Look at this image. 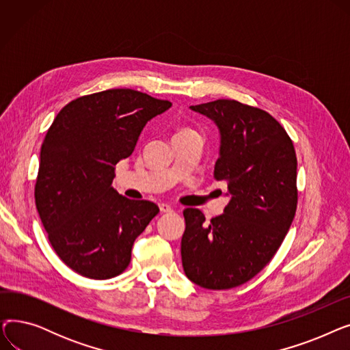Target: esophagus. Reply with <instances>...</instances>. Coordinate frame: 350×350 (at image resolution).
<instances>
[{"label":"esophagus","instance_id":"esophagus-1","mask_svg":"<svg viewBox=\"0 0 350 350\" xmlns=\"http://www.w3.org/2000/svg\"><path fill=\"white\" fill-rule=\"evenodd\" d=\"M159 208H160V211H161V213H172V211H173V207H172V206H169V204H164V203L159 204Z\"/></svg>","mask_w":350,"mask_h":350}]
</instances>
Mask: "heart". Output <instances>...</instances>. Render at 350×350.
Instances as JSON below:
<instances>
[{
	"instance_id": "b5f03b06",
	"label": "heart",
	"mask_w": 350,
	"mask_h": 350,
	"mask_svg": "<svg viewBox=\"0 0 350 350\" xmlns=\"http://www.w3.org/2000/svg\"><path fill=\"white\" fill-rule=\"evenodd\" d=\"M185 132H191V131H189V129H181L178 133H185Z\"/></svg>"
}]
</instances>
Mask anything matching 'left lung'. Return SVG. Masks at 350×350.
<instances>
[{"mask_svg":"<svg viewBox=\"0 0 350 350\" xmlns=\"http://www.w3.org/2000/svg\"><path fill=\"white\" fill-rule=\"evenodd\" d=\"M219 133L214 177L228 183L221 215L207 223L186 208L181 262L207 289H230L255 277L281 247L297 211V154L285 129L261 109L218 99L190 106Z\"/></svg>","mask_w":350,"mask_h":350,"instance_id":"obj_1","label":"left lung"}]
</instances>
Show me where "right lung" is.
I'll use <instances>...</instances> for the list:
<instances>
[{
	"instance_id": "obj_1",
	"label": "right lung",
	"mask_w": 350,
	"mask_h": 350,
	"mask_svg": "<svg viewBox=\"0 0 350 350\" xmlns=\"http://www.w3.org/2000/svg\"><path fill=\"white\" fill-rule=\"evenodd\" d=\"M170 107L133 89H109L69 102L53 119L41 146L35 204L55 252L83 277L122 273L159 213L152 201L119 194L112 181L147 122Z\"/></svg>"
}]
</instances>
